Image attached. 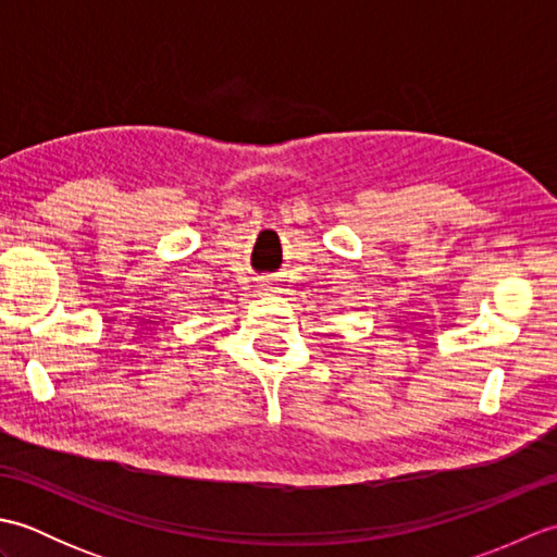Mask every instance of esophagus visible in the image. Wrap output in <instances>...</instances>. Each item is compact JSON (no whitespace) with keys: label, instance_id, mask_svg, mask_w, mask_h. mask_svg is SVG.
<instances>
[{"label":"esophagus","instance_id":"1","mask_svg":"<svg viewBox=\"0 0 557 557\" xmlns=\"http://www.w3.org/2000/svg\"><path fill=\"white\" fill-rule=\"evenodd\" d=\"M258 292H263V294H272V292H277V287L272 285L270 280H263V282H260V285H258Z\"/></svg>","mask_w":557,"mask_h":557}]
</instances>
